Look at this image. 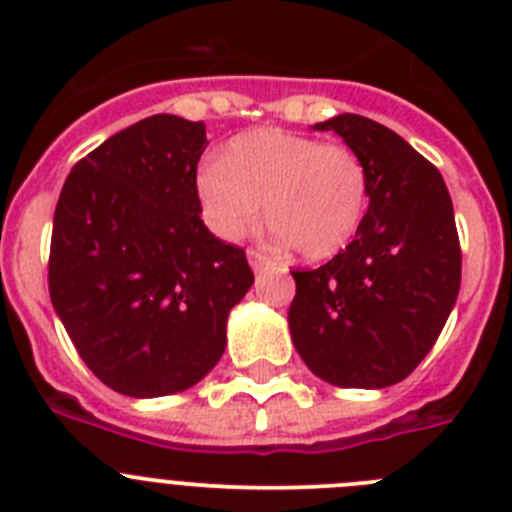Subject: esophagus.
Segmentation results:
<instances>
[{
    "label": "esophagus",
    "instance_id": "1",
    "mask_svg": "<svg viewBox=\"0 0 512 512\" xmlns=\"http://www.w3.org/2000/svg\"><path fill=\"white\" fill-rule=\"evenodd\" d=\"M248 264H251V269L253 271H261V269H266V266L271 264V259L269 256H266V253H261V251H248Z\"/></svg>",
    "mask_w": 512,
    "mask_h": 512
}]
</instances>
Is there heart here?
I'll use <instances>...</instances> for the list:
<instances>
[{
  "label": "heart",
  "instance_id": "b5f03b06",
  "mask_svg": "<svg viewBox=\"0 0 512 512\" xmlns=\"http://www.w3.org/2000/svg\"><path fill=\"white\" fill-rule=\"evenodd\" d=\"M197 197L212 233L238 241L266 223L307 261L354 241L369 205V174L341 143L259 128L230 140L223 158L197 171Z\"/></svg>",
  "mask_w": 512,
  "mask_h": 512
}]
</instances>
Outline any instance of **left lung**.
<instances>
[{"label": "left lung", "instance_id": "1", "mask_svg": "<svg viewBox=\"0 0 512 512\" xmlns=\"http://www.w3.org/2000/svg\"><path fill=\"white\" fill-rule=\"evenodd\" d=\"M312 130H333L364 161L369 207L346 251L320 269L292 271L289 333L323 382L382 390L425 359L454 310V205L436 166L379 122L346 112Z\"/></svg>", "mask_w": 512, "mask_h": 512}]
</instances>
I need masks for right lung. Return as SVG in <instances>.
<instances>
[{"instance_id":"1","label":"right lung","mask_w":512,"mask_h":512,"mask_svg":"<svg viewBox=\"0 0 512 512\" xmlns=\"http://www.w3.org/2000/svg\"><path fill=\"white\" fill-rule=\"evenodd\" d=\"M202 122L153 115L71 169L48 289L84 364L120 395L184 392L212 372L253 271L202 223Z\"/></svg>"}]
</instances>
